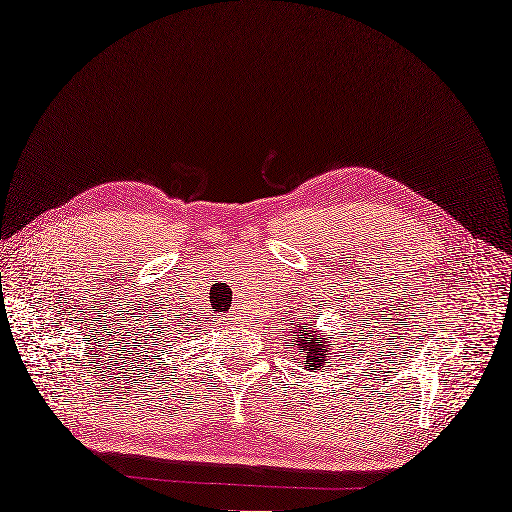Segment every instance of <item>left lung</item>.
I'll use <instances>...</instances> for the list:
<instances>
[{"label":"left lung","instance_id":"8db88e82","mask_svg":"<svg viewBox=\"0 0 512 512\" xmlns=\"http://www.w3.org/2000/svg\"><path fill=\"white\" fill-rule=\"evenodd\" d=\"M332 337L324 339V332L317 337V330L311 328V324L301 326L298 324L296 330H292V343L303 351L305 368L311 373H320L326 366V360H330V341Z\"/></svg>","mask_w":512,"mask_h":512}]
</instances>
